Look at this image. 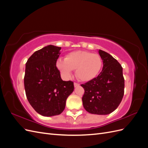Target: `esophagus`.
Returning a JSON list of instances; mask_svg holds the SVG:
<instances>
[{"instance_id":"1","label":"esophagus","mask_w":148,"mask_h":148,"mask_svg":"<svg viewBox=\"0 0 148 148\" xmlns=\"http://www.w3.org/2000/svg\"><path fill=\"white\" fill-rule=\"evenodd\" d=\"M79 86V83L74 82V86L75 87H77V86Z\"/></svg>"}]
</instances>
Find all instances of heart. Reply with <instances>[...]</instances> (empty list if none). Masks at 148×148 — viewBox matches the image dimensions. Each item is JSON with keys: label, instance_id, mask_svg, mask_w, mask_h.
<instances>
[{"label": "heart", "instance_id": "heart-1", "mask_svg": "<svg viewBox=\"0 0 148 148\" xmlns=\"http://www.w3.org/2000/svg\"><path fill=\"white\" fill-rule=\"evenodd\" d=\"M56 65L65 77H70L71 71L76 70V76L79 80L88 82L95 78L100 72L102 60L97 53L77 51L66 54L64 60H58Z\"/></svg>", "mask_w": 148, "mask_h": 148}]
</instances>
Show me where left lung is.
Returning <instances> with one entry per match:
<instances>
[{"instance_id":"8db88e82","label":"left lung","mask_w":148,"mask_h":148,"mask_svg":"<svg viewBox=\"0 0 148 148\" xmlns=\"http://www.w3.org/2000/svg\"><path fill=\"white\" fill-rule=\"evenodd\" d=\"M103 68L96 78L81 84L84 108L92 114L107 115L117 108L124 95L125 80L119 62L107 52L99 51Z\"/></svg>"}]
</instances>
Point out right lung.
Instances as JSON below:
<instances>
[{"mask_svg": "<svg viewBox=\"0 0 148 148\" xmlns=\"http://www.w3.org/2000/svg\"><path fill=\"white\" fill-rule=\"evenodd\" d=\"M61 47L49 45L36 51L26 63L24 85L33 108L46 117L60 114L73 91L71 81L65 82L56 66Z\"/></svg>", "mask_w": 148, "mask_h": 148, "instance_id": "right-lung-1", "label": "right lung"}]
</instances>
